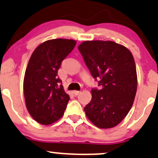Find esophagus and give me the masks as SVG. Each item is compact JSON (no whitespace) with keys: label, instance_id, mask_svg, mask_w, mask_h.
<instances>
[{"label":"esophagus","instance_id":"obj_1","mask_svg":"<svg viewBox=\"0 0 158 158\" xmlns=\"http://www.w3.org/2000/svg\"><path fill=\"white\" fill-rule=\"evenodd\" d=\"M73 94H74V96H77L81 94V91H77V90H74L73 91Z\"/></svg>","mask_w":158,"mask_h":158}]
</instances>
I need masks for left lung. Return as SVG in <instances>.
<instances>
[{"label":"left lung","mask_w":158,"mask_h":158,"mask_svg":"<svg viewBox=\"0 0 158 158\" xmlns=\"http://www.w3.org/2000/svg\"><path fill=\"white\" fill-rule=\"evenodd\" d=\"M78 49L100 86L90 91L92 99L84 107L85 114L97 127H115L127 115L135 97L138 79L133 55L113 41H84Z\"/></svg>","instance_id":"left-lung-1"}]
</instances>
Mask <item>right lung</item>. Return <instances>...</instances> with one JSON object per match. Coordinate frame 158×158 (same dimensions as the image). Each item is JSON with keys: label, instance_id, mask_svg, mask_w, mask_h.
<instances>
[{"label": "right lung", "instance_id": "1", "mask_svg": "<svg viewBox=\"0 0 158 158\" xmlns=\"http://www.w3.org/2000/svg\"><path fill=\"white\" fill-rule=\"evenodd\" d=\"M75 45L73 40H47L36 47L29 60L23 80L26 106L40 124H52L64 115L70 97L58 71Z\"/></svg>", "mask_w": 158, "mask_h": 158}]
</instances>
